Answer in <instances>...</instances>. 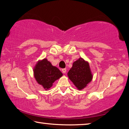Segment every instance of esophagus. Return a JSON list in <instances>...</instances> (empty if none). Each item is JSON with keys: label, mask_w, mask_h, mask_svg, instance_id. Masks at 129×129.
I'll list each match as a JSON object with an SVG mask.
<instances>
[{"label": "esophagus", "mask_w": 129, "mask_h": 129, "mask_svg": "<svg viewBox=\"0 0 129 129\" xmlns=\"http://www.w3.org/2000/svg\"><path fill=\"white\" fill-rule=\"evenodd\" d=\"M62 72H63V73H66V72H67L66 68H63V69H62Z\"/></svg>", "instance_id": "34e87169"}]
</instances>
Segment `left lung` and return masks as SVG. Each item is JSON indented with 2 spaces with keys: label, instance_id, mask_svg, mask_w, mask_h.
Returning <instances> with one entry per match:
<instances>
[{
  "label": "left lung",
  "instance_id": "left-lung-1",
  "mask_svg": "<svg viewBox=\"0 0 129 129\" xmlns=\"http://www.w3.org/2000/svg\"><path fill=\"white\" fill-rule=\"evenodd\" d=\"M68 74L69 79L79 90L86 87L92 77L88 63L82 58L73 63Z\"/></svg>",
  "mask_w": 129,
  "mask_h": 129
}]
</instances>
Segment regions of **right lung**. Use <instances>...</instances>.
I'll return each mask as SVG.
<instances>
[{
    "mask_svg": "<svg viewBox=\"0 0 129 129\" xmlns=\"http://www.w3.org/2000/svg\"><path fill=\"white\" fill-rule=\"evenodd\" d=\"M34 73L37 82L46 90L50 88L53 83L62 76L59 69L52 66L46 58L37 64Z\"/></svg>",
    "mask_w": 129,
    "mask_h": 129,
    "instance_id": "obj_1",
    "label": "right lung"
}]
</instances>
